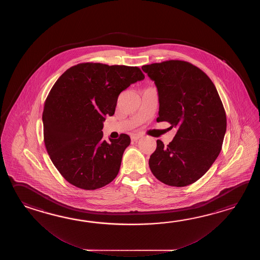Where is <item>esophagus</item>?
<instances>
[{
  "mask_svg": "<svg viewBox=\"0 0 260 260\" xmlns=\"http://www.w3.org/2000/svg\"><path fill=\"white\" fill-rule=\"evenodd\" d=\"M142 138V136H141V135H139V134H137V133H136V134H132V135H131V139L134 140V141H137V140H138L139 138Z\"/></svg>",
  "mask_w": 260,
  "mask_h": 260,
  "instance_id": "34e87169",
  "label": "esophagus"
}]
</instances>
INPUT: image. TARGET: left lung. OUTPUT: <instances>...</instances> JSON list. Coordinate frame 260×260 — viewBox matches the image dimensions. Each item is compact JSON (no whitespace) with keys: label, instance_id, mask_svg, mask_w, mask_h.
<instances>
[{"label":"left lung","instance_id":"obj_1","mask_svg":"<svg viewBox=\"0 0 260 260\" xmlns=\"http://www.w3.org/2000/svg\"><path fill=\"white\" fill-rule=\"evenodd\" d=\"M142 70L158 89L157 122L177 127L166 147L157 140L149 168L168 186H188L203 177L220 153L226 118L219 94L210 78L187 61H164Z\"/></svg>","mask_w":260,"mask_h":260}]
</instances>
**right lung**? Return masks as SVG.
Here are the masks:
<instances>
[{
	"label": "right lung",
	"mask_w": 260,
	"mask_h": 260,
	"mask_svg": "<svg viewBox=\"0 0 260 260\" xmlns=\"http://www.w3.org/2000/svg\"><path fill=\"white\" fill-rule=\"evenodd\" d=\"M144 78L138 67L81 63L57 79L44 102V140L68 182L91 190L117 177L131 139H102L103 122L114 114L120 93Z\"/></svg>",
	"instance_id": "add662e5"
}]
</instances>
